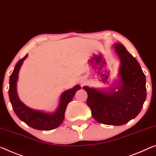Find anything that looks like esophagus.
Masks as SVG:
<instances>
[{
  "label": "esophagus",
  "instance_id": "esophagus-1",
  "mask_svg": "<svg viewBox=\"0 0 156 156\" xmlns=\"http://www.w3.org/2000/svg\"><path fill=\"white\" fill-rule=\"evenodd\" d=\"M81 83H82V82H81Z\"/></svg>",
  "mask_w": 156,
  "mask_h": 156
}]
</instances>
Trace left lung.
Here are the masks:
<instances>
[{"label": "left lung", "mask_w": 156, "mask_h": 156, "mask_svg": "<svg viewBox=\"0 0 156 156\" xmlns=\"http://www.w3.org/2000/svg\"><path fill=\"white\" fill-rule=\"evenodd\" d=\"M113 47L121 63L116 86L106 90L86 86L83 88L95 120L105 125L122 126L142 110L147 98L146 76L140 63L123 44L115 43Z\"/></svg>", "instance_id": "1"}]
</instances>
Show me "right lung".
<instances>
[{"label": "right lung", "instance_id": "1", "mask_svg": "<svg viewBox=\"0 0 156 156\" xmlns=\"http://www.w3.org/2000/svg\"><path fill=\"white\" fill-rule=\"evenodd\" d=\"M28 54L20 59L15 65L14 69L9 76V98L14 112L21 121L24 122L28 126L39 130H51L55 129L63 123L65 112L68 104L73 100L76 90L81 86L76 85L71 89L64 91L60 96L58 106L54 112L48 113L40 110L33 109L26 106L20 100L16 90V83L18 81L19 73L23 61L27 58Z\"/></svg>", "mask_w": 156, "mask_h": 156}]
</instances>
